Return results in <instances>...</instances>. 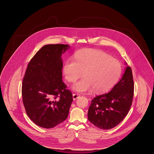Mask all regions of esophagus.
Wrapping results in <instances>:
<instances>
[{"label": "esophagus", "mask_w": 154, "mask_h": 154, "mask_svg": "<svg viewBox=\"0 0 154 154\" xmlns=\"http://www.w3.org/2000/svg\"><path fill=\"white\" fill-rule=\"evenodd\" d=\"M79 98V95L78 94H73V100H76V99Z\"/></svg>", "instance_id": "esophagus-1"}]
</instances>
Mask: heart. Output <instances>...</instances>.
I'll list each match as a JSON object with an SVG mask.
<instances>
[{"mask_svg": "<svg viewBox=\"0 0 154 154\" xmlns=\"http://www.w3.org/2000/svg\"><path fill=\"white\" fill-rule=\"evenodd\" d=\"M121 72L118 60L103 51L91 49L78 51L75 58L69 59L63 67L64 77L70 82L84 75L72 87L81 93L92 89L98 94L108 91L118 81Z\"/></svg>", "mask_w": 154, "mask_h": 154, "instance_id": "heart-1", "label": "heart"}]
</instances>
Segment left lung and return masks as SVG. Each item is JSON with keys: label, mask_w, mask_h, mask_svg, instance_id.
<instances>
[{"label": "left lung", "mask_w": 154, "mask_h": 154, "mask_svg": "<svg viewBox=\"0 0 154 154\" xmlns=\"http://www.w3.org/2000/svg\"><path fill=\"white\" fill-rule=\"evenodd\" d=\"M125 64L127 67L119 81L108 93L95 97L88 108V120L101 129H110L119 125L131 107L134 84L131 68Z\"/></svg>", "instance_id": "1"}]
</instances>
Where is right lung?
Wrapping results in <instances>:
<instances>
[{"label":"right lung","mask_w":154,"mask_h":154,"mask_svg":"<svg viewBox=\"0 0 154 154\" xmlns=\"http://www.w3.org/2000/svg\"><path fill=\"white\" fill-rule=\"evenodd\" d=\"M70 48L64 44L43 46L25 72L22 86L23 103L28 117L41 128H54L69 115L73 97L63 82L61 56Z\"/></svg>","instance_id":"right-lung-1"}]
</instances>
